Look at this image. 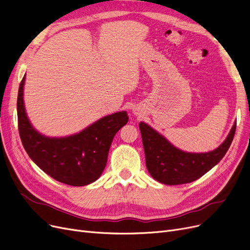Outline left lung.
<instances>
[{"label":"left lung","instance_id":"8db88e82","mask_svg":"<svg viewBox=\"0 0 250 250\" xmlns=\"http://www.w3.org/2000/svg\"><path fill=\"white\" fill-rule=\"evenodd\" d=\"M140 130L150 175L158 183L175 186L200 178L222 160L236 132V122L220 146L213 151L201 153L178 149L163 134L144 122L140 123Z\"/></svg>","mask_w":250,"mask_h":250}]
</instances>
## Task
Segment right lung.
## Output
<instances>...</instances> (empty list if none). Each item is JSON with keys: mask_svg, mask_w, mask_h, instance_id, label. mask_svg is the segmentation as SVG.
Here are the masks:
<instances>
[{"mask_svg": "<svg viewBox=\"0 0 250 250\" xmlns=\"http://www.w3.org/2000/svg\"><path fill=\"white\" fill-rule=\"evenodd\" d=\"M22 78L18 95L20 137L30 158L60 183L82 187L94 183L106 166L116 133L128 122L125 110L105 116L78 133L51 138L37 131L30 122L24 103Z\"/></svg>", "mask_w": 250, "mask_h": 250, "instance_id": "1", "label": "right lung"}]
</instances>
